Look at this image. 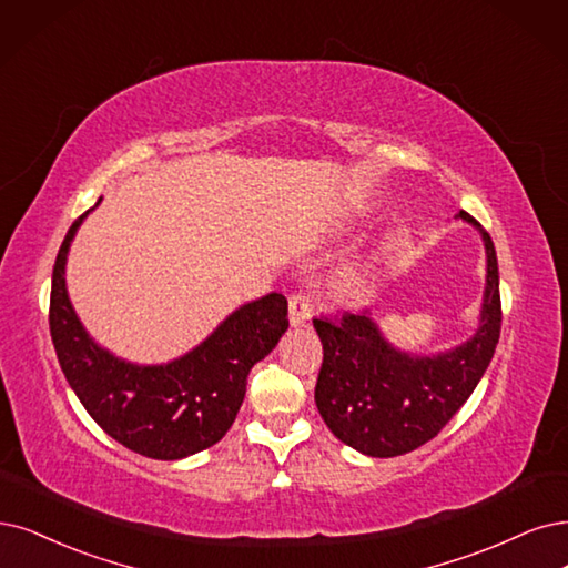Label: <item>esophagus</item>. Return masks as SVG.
<instances>
[{
    "instance_id": "34e87169",
    "label": "esophagus",
    "mask_w": 568,
    "mask_h": 568,
    "mask_svg": "<svg viewBox=\"0 0 568 568\" xmlns=\"http://www.w3.org/2000/svg\"><path fill=\"white\" fill-rule=\"evenodd\" d=\"M311 311H313V295L306 290L295 292V295L290 297V323L300 327L311 318Z\"/></svg>"
}]
</instances>
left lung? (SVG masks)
Returning a JSON list of instances; mask_svg holds the SVG:
<instances>
[{
	"instance_id": "left-lung-1",
	"label": "left lung",
	"mask_w": 568,
	"mask_h": 568,
	"mask_svg": "<svg viewBox=\"0 0 568 568\" xmlns=\"http://www.w3.org/2000/svg\"><path fill=\"white\" fill-rule=\"evenodd\" d=\"M458 217L481 231L487 247V290L479 329L466 344L433 358L395 351L365 313L313 318L323 342L316 405L344 445L390 458L426 445L479 384L500 337L498 262L491 236L460 210Z\"/></svg>"
}]
</instances>
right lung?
Segmentation results:
<instances>
[{
	"mask_svg": "<svg viewBox=\"0 0 568 568\" xmlns=\"http://www.w3.org/2000/svg\"><path fill=\"white\" fill-rule=\"evenodd\" d=\"M83 217L58 250L49 306L51 339L68 384L93 422L135 454L178 460L213 447L234 424L252 365L285 334L287 300L271 292L241 306L180 361L123 363L89 337L68 300L65 260Z\"/></svg>",
	"mask_w": 568,
	"mask_h": 568,
	"instance_id": "add662e5",
	"label": "right lung"
}]
</instances>
